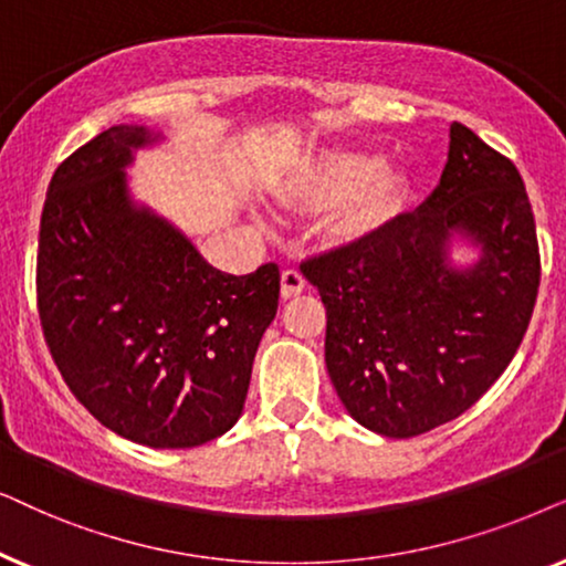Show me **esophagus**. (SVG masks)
<instances>
[{
    "label": "esophagus",
    "mask_w": 566,
    "mask_h": 566,
    "mask_svg": "<svg viewBox=\"0 0 566 566\" xmlns=\"http://www.w3.org/2000/svg\"><path fill=\"white\" fill-rule=\"evenodd\" d=\"M303 290H305V276L300 274L297 269H284L282 271V297L284 300L297 297Z\"/></svg>",
    "instance_id": "esophagus-1"
}]
</instances>
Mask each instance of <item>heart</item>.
Segmentation results:
<instances>
[{
	"mask_svg": "<svg viewBox=\"0 0 566 566\" xmlns=\"http://www.w3.org/2000/svg\"><path fill=\"white\" fill-rule=\"evenodd\" d=\"M406 188V172L380 163L378 155L365 149H328L300 172L290 191L303 205H331L342 199L331 230L344 243H359L396 220Z\"/></svg>",
	"mask_w": 566,
	"mask_h": 566,
	"instance_id": "1",
	"label": "heart"
}]
</instances>
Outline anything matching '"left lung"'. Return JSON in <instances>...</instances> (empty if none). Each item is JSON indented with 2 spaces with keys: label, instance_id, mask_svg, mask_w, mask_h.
Listing matches in <instances>:
<instances>
[{
  "label": "left lung",
  "instance_id": "obj_1",
  "mask_svg": "<svg viewBox=\"0 0 566 566\" xmlns=\"http://www.w3.org/2000/svg\"><path fill=\"white\" fill-rule=\"evenodd\" d=\"M474 259L458 264L455 247ZM326 305V367L354 421L417 437L471 409L507 370L541 282L523 178L450 126L440 184L378 235L303 263Z\"/></svg>",
  "mask_w": 566,
  "mask_h": 566
}]
</instances>
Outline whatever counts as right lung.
Returning a JSON list of instances; mask_svg holds the SVG:
<instances>
[{"instance_id": "obj_1", "label": "right lung", "mask_w": 566, "mask_h": 566, "mask_svg": "<svg viewBox=\"0 0 566 566\" xmlns=\"http://www.w3.org/2000/svg\"><path fill=\"white\" fill-rule=\"evenodd\" d=\"M160 142L118 124L59 165L38 235V311L77 401L111 432L165 450L205 446L240 419L279 269L224 274L134 201L126 168Z\"/></svg>"}]
</instances>
